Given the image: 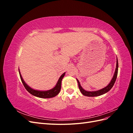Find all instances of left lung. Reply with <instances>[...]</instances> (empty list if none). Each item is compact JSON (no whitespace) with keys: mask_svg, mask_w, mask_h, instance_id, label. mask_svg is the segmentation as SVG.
Here are the masks:
<instances>
[{"mask_svg":"<svg viewBox=\"0 0 133 133\" xmlns=\"http://www.w3.org/2000/svg\"><path fill=\"white\" fill-rule=\"evenodd\" d=\"M118 59H116V69H115V73L114 74L113 77H112L111 82H110V83L108 84V85L105 87L103 88V89L97 90V91H88L84 90L83 88L80 85V84L79 82V80L78 79L77 82L78 83V86H79V88L81 91V92L82 93L83 95H85V96H100L106 93V92H108L109 91L111 88L113 87L114 84L116 81V78H117V75H118Z\"/></svg>","mask_w":133,"mask_h":133,"instance_id":"left-lung-1","label":"left lung"}]
</instances>
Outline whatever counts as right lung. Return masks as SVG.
<instances>
[{"instance_id": "1", "label": "right lung", "mask_w": 133, "mask_h": 133, "mask_svg": "<svg viewBox=\"0 0 133 133\" xmlns=\"http://www.w3.org/2000/svg\"><path fill=\"white\" fill-rule=\"evenodd\" d=\"M19 73L20 77H21L22 83L23 84V85L24 86L26 90L31 95L37 96V97H39V98H50L54 97V96H55L56 95H57L59 93L60 89H61L62 80L65 74V73H64L61 76H60V77L59 78L55 87H54L53 89L47 90V91H39V90H34L28 86L25 83V82L24 81V80L21 74V72L19 71Z\"/></svg>"}]
</instances>
